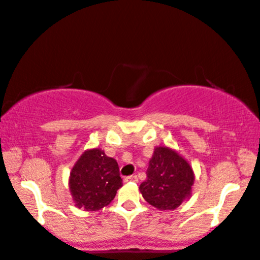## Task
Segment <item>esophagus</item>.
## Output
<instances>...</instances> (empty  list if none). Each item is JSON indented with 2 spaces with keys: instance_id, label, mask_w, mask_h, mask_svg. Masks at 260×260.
Instances as JSON below:
<instances>
[{
  "instance_id": "34e87169",
  "label": "esophagus",
  "mask_w": 260,
  "mask_h": 260,
  "mask_svg": "<svg viewBox=\"0 0 260 260\" xmlns=\"http://www.w3.org/2000/svg\"><path fill=\"white\" fill-rule=\"evenodd\" d=\"M125 182H137L139 181V179H137L136 175H131V176H126V178L124 179Z\"/></svg>"
}]
</instances>
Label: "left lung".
Listing matches in <instances>:
<instances>
[{"label":"left lung","mask_w":260,"mask_h":260,"mask_svg":"<svg viewBox=\"0 0 260 260\" xmlns=\"http://www.w3.org/2000/svg\"><path fill=\"white\" fill-rule=\"evenodd\" d=\"M146 174L147 179L140 185V192L154 208L174 210L190 200L193 169L175 149L167 146L154 147Z\"/></svg>","instance_id":"left-lung-1"}]
</instances>
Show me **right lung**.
<instances>
[{"instance_id":"right-lung-1","label":"right lung","mask_w":260,"mask_h":260,"mask_svg":"<svg viewBox=\"0 0 260 260\" xmlns=\"http://www.w3.org/2000/svg\"><path fill=\"white\" fill-rule=\"evenodd\" d=\"M121 186L117 160L101 148L86 149L69 175V190L75 207L90 212L108 206Z\"/></svg>"}]
</instances>
